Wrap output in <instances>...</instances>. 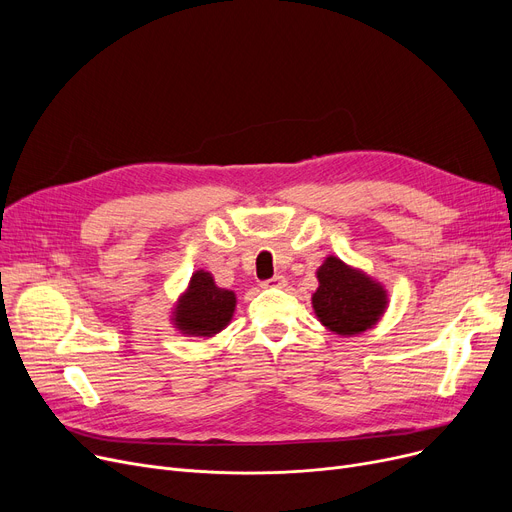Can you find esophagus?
I'll list each match as a JSON object with an SVG mask.
<instances>
[{
  "label": "esophagus",
  "instance_id": "obj_1",
  "mask_svg": "<svg viewBox=\"0 0 512 512\" xmlns=\"http://www.w3.org/2000/svg\"><path fill=\"white\" fill-rule=\"evenodd\" d=\"M261 286H263V288H282V286H286V278L278 274V276H274V278L263 280Z\"/></svg>",
  "mask_w": 512,
  "mask_h": 512
}]
</instances>
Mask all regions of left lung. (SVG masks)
Wrapping results in <instances>:
<instances>
[{
    "label": "left lung",
    "mask_w": 512,
    "mask_h": 512,
    "mask_svg": "<svg viewBox=\"0 0 512 512\" xmlns=\"http://www.w3.org/2000/svg\"><path fill=\"white\" fill-rule=\"evenodd\" d=\"M317 280L313 309L321 324L340 336L365 332L386 309V290L336 257L319 267Z\"/></svg>",
    "instance_id": "obj_1"
}]
</instances>
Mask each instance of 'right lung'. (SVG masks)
I'll return each mask as SVG.
<instances>
[{
  "instance_id": "1",
  "label": "right lung",
  "mask_w": 512,
  "mask_h": 512,
  "mask_svg": "<svg viewBox=\"0 0 512 512\" xmlns=\"http://www.w3.org/2000/svg\"><path fill=\"white\" fill-rule=\"evenodd\" d=\"M236 297L232 290L218 288L207 272H195L186 294L176 307L174 321L186 336H213L228 326Z\"/></svg>"
}]
</instances>
